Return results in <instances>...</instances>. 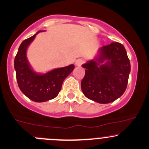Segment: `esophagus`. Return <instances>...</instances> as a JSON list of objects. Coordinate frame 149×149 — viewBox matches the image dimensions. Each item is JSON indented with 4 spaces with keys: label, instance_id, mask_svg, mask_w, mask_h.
Wrapping results in <instances>:
<instances>
[{
    "label": "esophagus",
    "instance_id": "obj_1",
    "mask_svg": "<svg viewBox=\"0 0 149 149\" xmlns=\"http://www.w3.org/2000/svg\"><path fill=\"white\" fill-rule=\"evenodd\" d=\"M84 63V59H82V58L78 59V60L76 61V66H81Z\"/></svg>",
    "mask_w": 149,
    "mask_h": 149
}]
</instances>
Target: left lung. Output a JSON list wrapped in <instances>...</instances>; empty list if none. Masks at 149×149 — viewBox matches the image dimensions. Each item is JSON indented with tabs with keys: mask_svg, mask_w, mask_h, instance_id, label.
Here are the masks:
<instances>
[{
	"mask_svg": "<svg viewBox=\"0 0 149 149\" xmlns=\"http://www.w3.org/2000/svg\"><path fill=\"white\" fill-rule=\"evenodd\" d=\"M107 60L105 64H101ZM85 76L81 86L84 95L99 103H109L126 90L130 73V62L125 48L119 42L100 49L99 57L84 64Z\"/></svg>",
	"mask_w": 149,
	"mask_h": 149,
	"instance_id": "obj_1",
	"label": "left lung"
}]
</instances>
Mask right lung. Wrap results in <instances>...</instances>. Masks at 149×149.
<instances>
[{"label":"right lung","mask_w":149,"mask_h":149,"mask_svg":"<svg viewBox=\"0 0 149 149\" xmlns=\"http://www.w3.org/2000/svg\"><path fill=\"white\" fill-rule=\"evenodd\" d=\"M40 32L22 41L14 59V68L20 90L29 99L38 102L56 97L61 89L63 81L75 68L74 65H70L45 74H38L32 70L27 60L26 52L29 44Z\"/></svg>","instance_id":"1"}]
</instances>
